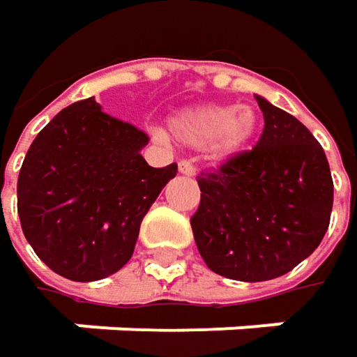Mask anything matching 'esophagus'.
I'll return each instance as SVG.
<instances>
[{"instance_id": "esophagus-1", "label": "esophagus", "mask_w": 357, "mask_h": 357, "mask_svg": "<svg viewBox=\"0 0 357 357\" xmlns=\"http://www.w3.org/2000/svg\"><path fill=\"white\" fill-rule=\"evenodd\" d=\"M178 170H181L183 174H188V176H192V174L197 172V170H195V165H192L188 158H183V160L178 162Z\"/></svg>"}]
</instances>
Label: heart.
Instances as JSON below:
<instances>
[{"instance_id": "b5f03b06", "label": "heart", "mask_w": 357, "mask_h": 357, "mask_svg": "<svg viewBox=\"0 0 357 357\" xmlns=\"http://www.w3.org/2000/svg\"><path fill=\"white\" fill-rule=\"evenodd\" d=\"M257 128L251 108L241 106H197L170 118L172 134L187 144H208L213 158L225 160L239 154Z\"/></svg>"}]
</instances>
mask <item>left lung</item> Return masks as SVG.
Masks as SVG:
<instances>
[{"instance_id":"obj_1","label":"left lung","mask_w":357,"mask_h":357,"mask_svg":"<svg viewBox=\"0 0 357 357\" xmlns=\"http://www.w3.org/2000/svg\"><path fill=\"white\" fill-rule=\"evenodd\" d=\"M263 132L251 151L197 176L190 217L211 271L237 281L285 275L310 257L330 227L333 181L321 144L291 114L257 96Z\"/></svg>"}]
</instances>
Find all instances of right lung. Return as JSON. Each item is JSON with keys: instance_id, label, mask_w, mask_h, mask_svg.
<instances>
[{"instance_id": "add662e5", "label": "right lung", "mask_w": 357, "mask_h": 357, "mask_svg": "<svg viewBox=\"0 0 357 357\" xmlns=\"http://www.w3.org/2000/svg\"><path fill=\"white\" fill-rule=\"evenodd\" d=\"M149 134L94 98L63 108L36 136L17 178V215L36 255L58 275L96 281L132 257L140 223L176 162L152 169Z\"/></svg>"}]
</instances>
